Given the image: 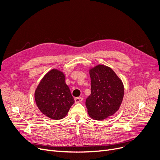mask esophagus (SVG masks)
<instances>
[{
	"mask_svg": "<svg viewBox=\"0 0 160 160\" xmlns=\"http://www.w3.org/2000/svg\"><path fill=\"white\" fill-rule=\"evenodd\" d=\"M82 100V98H81V97L75 98V102L76 104L77 103H79V102H81Z\"/></svg>",
	"mask_w": 160,
	"mask_h": 160,
	"instance_id": "esophagus-1",
	"label": "esophagus"
}]
</instances>
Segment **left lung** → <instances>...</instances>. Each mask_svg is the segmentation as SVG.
<instances>
[{
	"instance_id": "8db88e82",
	"label": "left lung",
	"mask_w": 160,
	"mask_h": 160,
	"mask_svg": "<svg viewBox=\"0 0 160 160\" xmlns=\"http://www.w3.org/2000/svg\"><path fill=\"white\" fill-rule=\"evenodd\" d=\"M91 94L86 99L88 113L95 120L112 116L123 101V82L110 67L97 65L89 69Z\"/></svg>"
}]
</instances>
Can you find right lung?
<instances>
[{"label": "right lung", "instance_id": "right-lung-1", "mask_svg": "<svg viewBox=\"0 0 160 160\" xmlns=\"http://www.w3.org/2000/svg\"><path fill=\"white\" fill-rule=\"evenodd\" d=\"M35 100L44 115L55 120L65 118L75 102L66 83L65 75L57 69L43 77L35 90Z\"/></svg>", "mask_w": 160, "mask_h": 160}]
</instances>
